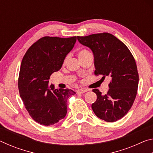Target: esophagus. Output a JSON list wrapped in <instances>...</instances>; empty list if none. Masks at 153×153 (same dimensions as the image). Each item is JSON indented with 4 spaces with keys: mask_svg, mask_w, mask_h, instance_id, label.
<instances>
[{
    "mask_svg": "<svg viewBox=\"0 0 153 153\" xmlns=\"http://www.w3.org/2000/svg\"><path fill=\"white\" fill-rule=\"evenodd\" d=\"M86 92H87V90L84 88H81L77 90V93H80V94H83V93H85Z\"/></svg>",
    "mask_w": 153,
    "mask_h": 153,
    "instance_id": "1",
    "label": "esophagus"
}]
</instances>
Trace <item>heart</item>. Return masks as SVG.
Segmentation results:
<instances>
[{"label":"heart","instance_id":"heart-1","mask_svg":"<svg viewBox=\"0 0 153 153\" xmlns=\"http://www.w3.org/2000/svg\"><path fill=\"white\" fill-rule=\"evenodd\" d=\"M89 53H90V52H89L88 51L86 50V49H82V50H80V51H79V53H78L79 57H81V56H84V55H86V54ZM67 60V57H66L65 59H64V61H63V63H64V64L66 63Z\"/></svg>","mask_w":153,"mask_h":153}]
</instances>
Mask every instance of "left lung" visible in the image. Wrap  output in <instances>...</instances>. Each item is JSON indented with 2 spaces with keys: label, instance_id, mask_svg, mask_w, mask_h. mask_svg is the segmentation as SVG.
<instances>
[{
  "label": "left lung",
  "instance_id": "1",
  "mask_svg": "<svg viewBox=\"0 0 153 153\" xmlns=\"http://www.w3.org/2000/svg\"><path fill=\"white\" fill-rule=\"evenodd\" d=\"M77 40L93 52L95 76L111 78L106 94L92 90L97 96L92 105L93 111L107 122L120 120L133 105L138 91L139 75L132 54L125 44L107 32L77 36Z\"/></svg>",
  "mask_w": 153,
  "mask_h": 153
}]
</instances>
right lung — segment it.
I'll list each match as a JSON object with an SVG mask.
<instances>
[{
  "mask_svg": "<svg viewBox=\"0 0 153 153\" xmlns=\"http://www.w3.org/2000/svg\"><path fill=\"white\" fill-rule=\"evenodd\" d=\"M76 40V36H45L33 43L23 57L18 78L19 95L31 117L41 125H53L65 117L67 99L76 94L71 89H55L48 84Z\"/></svg>",
  "mask_w": 153,
  "mask_h": 153,
  "instance_id": "1",
  "label": "right lung"
}]
</instances>
